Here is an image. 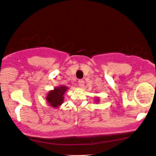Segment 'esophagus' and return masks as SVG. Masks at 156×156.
<instances>
[{
  "label": "esophagus",
  "mask_w": 156,
  "mask_h": 156,
  "mask_svg": "<svg viewBox=\"0 0 156 156\" xmlns=\"http://www.w3.org/2000/svg\"><path fill=\"white\" fill-rule=\"evenodd\" d=\"M78 85H79L80 87H83V86H84L83 80H78Z\"/></svg>",
  "instance_id": "34e87169"
}]
</instances>
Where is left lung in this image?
Returning <instances> with one entry per match:
<instances>
[{"label": "left lung", "mask_w": 156, "mask_h": 156, "mask_svg": "<svg viewBox=\"0 0 156 156\" xmlns=\"http://www.w3.org/2000/svg\"><path fill=\"white\" fill-rule=\"evenodd\" d=\"M99 97H96L95 98V101L96 102H98V101H99Z\"/></svg>", "instance_id": "left-lung-1"}]
</instances>
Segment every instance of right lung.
<instances>
[{"instance_id": "right-lung-1", "label": "right lung", "mask_w": 156, "mask_h": 156, "mask_svg": "<svg viewBox=\"0 0 156 156\" xmlns=\"http://www.w3.org/2000/svg\"><path fill=\"white\" fill-rule=\"evenodd\" d=\"M68 89V86H60L50 90L45 97L47 103L49 104L48 105L53 108H59V106L63 103L64 95Z\"/></svg>"}]
</instances>
